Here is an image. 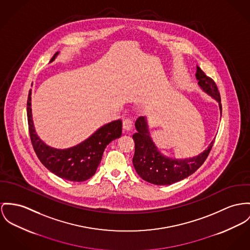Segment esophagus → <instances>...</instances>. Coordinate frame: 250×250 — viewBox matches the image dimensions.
<instances>
[{"label": "esophagus", "mask_w": 250, "mask_h": 250, "mask_svg": "<svg viewBox=\"0 0 250 250\" xmlns=\"http://www.w3.org/2000/svg\"><path fill=\"white\" fill-rule=\"evenodd\" d=\"M123 126H124V129H125V130H126V131L130 130V129H131V126H132V121H131L130 119H128V118L124 119V121H123Z\"/></svg>", "instance_id": "34e87169"}]
</instances>
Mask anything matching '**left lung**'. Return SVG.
Instances as JSON below:
<instances>
[{"label":"left lung","instance_id":"left-lung-1","mask_svg":"<svg viewBox=\"0 0 250 250\" xmlns=\"http://www.w3.org/2000/svg\"><path fill=\"white\" fill-rule=\"evenodd\" d=\"M196 77L199 80L200 86L219 102L222 109L220 92L213 79L208 77L199 66H197ZM135 125L137 132L133 135L135 153L132 163L136 172L145 181L158 186L171 185L195 172L207 160L215 141H212L209 146L196 157L176 160L167 158L159 152L149 137L146 121L144 117H139Z\"/></svg>","mask_w":250,"mask_h":250}]
</instances>
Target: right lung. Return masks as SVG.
I'll return each instance as SVG.
<instances>
[{
	"label": "right lung",
	"mask_w": 250,
	"mask_h": 250,
	"mask_svg": "<svg viewBox=\"0 0 250 250\" xmlns=\"http://www.w3.org/2000/svg\"><path fill=\"white\" fill-rule=\"evenodd\" d=\"M52 57V62L57 56ZM31 90L27 97L26 110L30 140L41 163L62 179L83 182L91 178L101 163L106 146L122 135V121L117 120L99 128L84 142L68 149H56L43 144L35 132L31 114Z\"/></svg>",
	"instance_id": "add662e5"
}]
</instances>
